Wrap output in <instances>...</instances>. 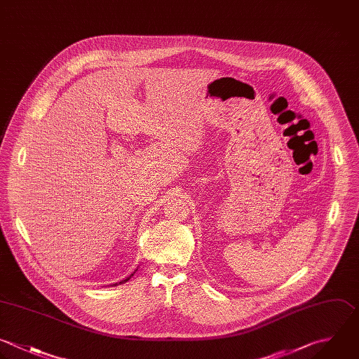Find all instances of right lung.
I'll return each mask as SVG.
<instances>
[{
  "label": "right lung",
  "mask_w": 359,
  "mask_h": 359,
  "mask_svg": "<svg viewBox=\"0 0 359 359\" xmlns=\"http://www.w3.org/2000/svg\"><path fill=\"white\" fill-rule=\"evenodd\" d=\"M126 280H129V278H128V279H125V282H126Z\"/></svg>",
  "instance_id": "1"
}]
</instances>
